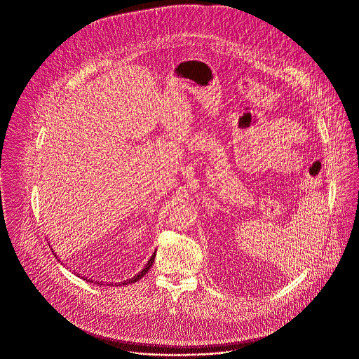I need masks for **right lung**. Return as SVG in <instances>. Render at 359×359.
<instances>
[{"mask_svg":"<svg viewBox=\"0 0 359 359\" xmlns=\"http://www.w3.org/2000/svg\"><path fill=\"white\" fill-rule=\"evenodd\" d=\"M154 256H156V252L151 255V257L147 260V263H146V266L142 269V271L140 273H137L135 277H132L130 280H126V281H122V283H118V285H126V284H132V283H135V281H137V280H140L147 271H149V269L151 267V264H153V262H154ZM90 283H93V281H90Z\"/></svg>","mask_w":359,"mask_h":359,"instance_id":"right-lung-1","label":"right lung"}]
</instances>
